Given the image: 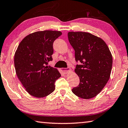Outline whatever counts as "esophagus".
<instances>
[{"label": "esophagus", "mask_w": 128, "mask_h": 128, "mask_svg": "<svg viewBox=\"0 0 128 128\" xmlns=\"http://www.w3.org/2000/svg\"><path fill=\"white\" fill-rule=\"evenodd\" d=\"M62 70L63 73L64 74H68L71 70L70 68H62Z\"/></svg>", "instance_id": "esophagus-1"}]
</instances>
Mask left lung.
<instances>
[{
	"mask_svg": "<svg viewBox=\"0 0 128 128\" xmlns=\"http://www.w3.org/2000/svg\"><path fill=\"white\" fill-rule=\"evenodd\" d=\"M68 38L75 50L76 61L81 63L75 70L79 84L72 92L84 99L94 97L110 76L112 57L108 47L102 39L89 32H69Z\"/></svg>",
	"mask_w": 128,
	"mask_h": 128,
	"instance_id": "obj_1",
	"label": "left lung"
}]
</instances>
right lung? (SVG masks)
<instances>
[{"mask_svg":"<svg viewBox=\"0 0 128 128\" xmlns=\"http://www.w3.org/2000/svg\"><path fill=\"white\" fill-rule=\"evenodd\" d=\"M62 35L58 31L45 30L31 34L20 42L16 52V72L26 91L34 97L42 98L55 89L60 74L48 66L53 60V42Z\"/></svg>","mask_w":128,"mask_h":128,"instance_id":"right-lung-1","label":"right lung"}]
</instances>
